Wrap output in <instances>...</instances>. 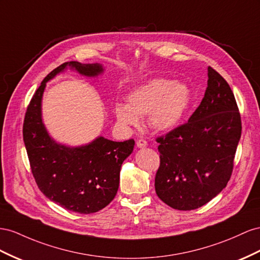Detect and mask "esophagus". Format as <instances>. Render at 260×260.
<instances>
[{"label":"esophagus","mask_w":260,"mask_h":260,"mask_svg":"<svg viewBox=\"0 0 260 260\" xmlns=\"http://www.w3.org/2000/svg\"><path fill=\"white\" fill-rule=\"evenodd\" d=\"M137 145L138 147H145L147 145V141L144 139H139L137 141Z\"/></svg>","instance_id":"esophagus-1"}]
</instances>
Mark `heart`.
<instances>
[{"instance_id":"1","label":"heart","mask_w":260,"mask_h":260,"mask_svg":"<svg viewBox=\"0 0 260 260\" xmlns=\"http://www.w3.org/2000/svg\"><path fill=\"white\" fill-rule=\"evenodd\" d=\"M190 98V89L185 83L153 79L133 89L127 97L128 104L117 103L115 114L125 127H138L140 116L149 114L154 129L168 131L181 121Z\"/></svg>"}]
</instances>
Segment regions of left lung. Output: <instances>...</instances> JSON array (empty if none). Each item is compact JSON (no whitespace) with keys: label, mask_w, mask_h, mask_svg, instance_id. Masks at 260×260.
I'll use <instances>...</instances> for the list:
<instances>
[{"label":"left lung","mask_w":260,"mask_h":260,"mask_svg":"<svg viewBox=\"0 0 260 260\" xmlns=\"http://www.w3.org/2000/svg\"><path fill=\"white\" fill-rule=\"evenodd\" d=\"M242 133L241 114L228 82L208 68L205 97L189 120L159 143L158 198L173 209L202 207L226 187Z\"/></svg>","instance_id":"1"}]
</instances>
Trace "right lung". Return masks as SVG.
Segmentation results:
<instances>
[{
    "mask_svg": "<svg viewBox=\"0 0 260 260\" xmlns=\"http://www.w3.org/2000/svg\"><path fill=\"white\" fill-rule=\"evenodd\" d=\"M67 67L86 76L104 71L98 63L82 64L76 61L55 68L41 82L28 105L23 137L40 191L69 211L89 214L104 209L115 198L121 164L132 153L135 140L116 142L100 137L87 145L70 147L49 137L41 119V98L46 83Z\"/></svg>",
    "mask_w": 260,
    "mask_h": 260,
    "instance_id": "1",
    "label": "right lung"
}]
</instances>
